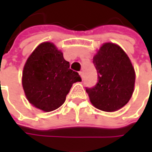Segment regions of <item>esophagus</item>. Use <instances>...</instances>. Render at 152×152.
<instances>
[{
	"label": "esophagus",
	"mask_w": 152,
	"mask_h": 152,
	"mask_svg": "<svg viewBox=\"0 0 152 152\" xmlns=\"http://www.w3.org/2000/svg\"><path fill=\"white\" fill-rule=\"evenodd\" d=\"M79 75H80L81 78L83 79V78H84V72H83V71H80V72H79Z\"/></svg>",
	"instance_id": "obj_1"
}]
</instances>
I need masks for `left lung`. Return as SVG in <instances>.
Here are the masks:
<instances>
[{
	"label": "left lung",
	"instance_id": "obj_1",
	"mask_svg": "<svg viewBox=\"0 0 152 152\" xmlns=\"http://www.w3.org/2000/svg\"><path fill=\"white\" fill-rule=\"evenodd\" d=\"M98 75L96 85L86 87L91 103L105 112H114L129 102L132 96L135 74L129 56L113 43L102 45L93 57Z\"/></svg>",
	"mask_w": 152,
	"mask_h": 152
}]
</instances>
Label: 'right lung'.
<instances>
[{
  "instance_id": "right-lung-1",
  "label": "right lung",
  "mask_w": 152,
  "mask_h": 152,
  "mask_svg": "<svg viewBox=\"0 0 152 152\" xmlns=\"http://www.w3.org/2000/svg\"><path fill=\"white\" fill-rule=\"evenodd\" d=\"M50 42L39 45L28 58L23 72L27 99L35 107L50 112L60 107L73 83L81 81L79 73Z\"/></svg>"
}]
</instances>
